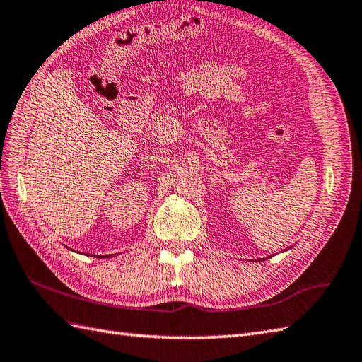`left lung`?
<instances>
[{"label":"left lung","mask_w":362,"mask_h":362,"mask_svg":"<svg viewBox=\"0 0 362 362\" xmlns=\"http://www.w3.org/2000/svg\"><path fill=\"white\" fill-rule=\"evenodd\" d=\"M286 251H287V249H286ZM266 258H269V257H266ZM266 258H260V260L263 262V260H266Z\"/></svg>","instance_id":"1"}]
</instances>
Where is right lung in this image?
<instances>
[{
	"instance_id": "add662e5",
	"label": "right lung",
	"mask_w": 362,
	"mask_h": 362,
	"mask_svg": "<svg viewBox=\"0 0 362 362\" xmlns=\"http://www.w3.org/2000/svg\"><path fill=\"white\" fill-rule=\"evenodd\" d=\"M98 257H102V258H104V257H105V258H107V257H111V255H98Z\"/></svg>"
}]
</instances>
